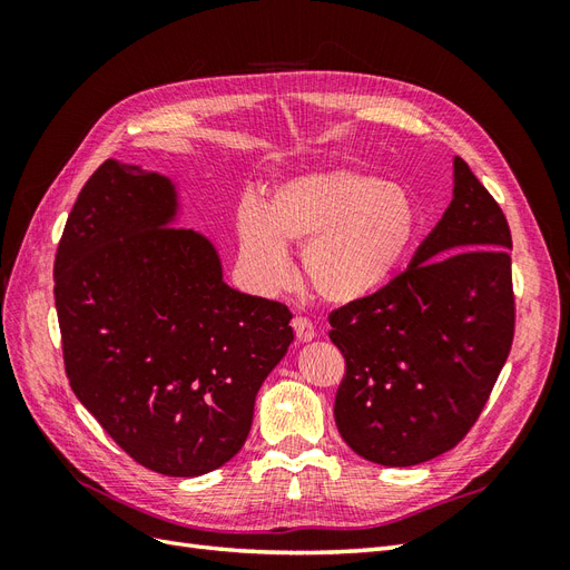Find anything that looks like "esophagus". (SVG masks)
Returning a JSON list of instances; mask_svg holds the SVG:
<instances>
[{"label":"esophagus","mask_w":570,"mask_h":570,"mask_svg":"<svg viewBox=\"0 0 570 570\" xmlns=\"http://www.w3.org/2000/svg\"><path fill=\"white\" fill-rule=\"evenodd\" d=\"M292 331H295L299 342H312L316 337V325L308 321V318H304V316L292 318Z\"/></svg>","instance_id":"obj_1"}]
</instances>
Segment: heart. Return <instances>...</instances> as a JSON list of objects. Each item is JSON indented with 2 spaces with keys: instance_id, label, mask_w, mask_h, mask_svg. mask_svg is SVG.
<instances>
[{
  "instance_id": "b5f03b06",
  "label": "heart",
  "mask_w": 570,
  "mask_h": 570,
  "mask_svg": "<svg viewBox=\"0 0 570 570\" xmlns=\"http://www.w3.org/2000/svg\"><path fill=\"white\" fill-rule=\"evenodd\" d=\"M419 226L409 189L356 168L283 178L258 202H237V268L256 292L292 275L287 245H302V273L325 302L347 306L377 295L402 266Z\"/></svg>"
}]
</instances>
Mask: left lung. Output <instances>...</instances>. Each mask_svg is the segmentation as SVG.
Here are the masks:
<instances>
[{"label":"left lung","instance_id":"obj_1","mask_svg":"<svg viewBox=\"0 0 570 570\" xmlns=\"http://www.w3.org/2000/svg\"><path fill=\"white\" fill-rule=\"evenodd\" d=\"M509 249L507 216L454 157L452 204L409 268L331 314V340L347 361L335 423L358 456L416 465L473 428L511 352Z\"/></svg>","mask_w":570,"mask_h":570}]
</instances>
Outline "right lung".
I'll use <instances>...</instances> for the list:
<instances>
[{"label": "right lung", "instance_id": "obj_1", "mask_svg": "<svg viewBox=\"0 0 570 570\" xmlns=\"http://www.w3.org/2000/svg\"><path fill=\"white\" fill-rule=\"evenodd\" d=\"M176 220L174 180L107 159L66 220L55 302L80 404L145 469L195 478L243 450L295 335L285 304L233 289L212 239Z\"/></svg>", "mask_w": 570, "mask_h": 570}]
</instances>
